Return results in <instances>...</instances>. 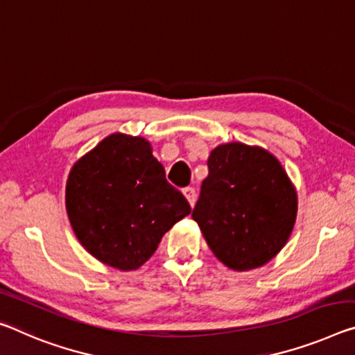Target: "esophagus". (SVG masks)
Returning a JSON list of instances; mask_svg holds the SVG:
<instances>
[{
	"label": "esophagus",
	"instance_id": "34e87169",
	"mask_svg": "<svg viewBox=\"0 0 355 355\" xmlns=\"http://www.w3.org/2000/svg\"><path fill=\"white\" fill-rule=\"evenodd\" d=\"M183 194H184V198L188 199L191 207H194L196 199H198V194H196V189H194L193 187H187V188L183 189Z\"/></svg>",
	"mask_w": 355,
	"mask_h": 355
}]
</instances>
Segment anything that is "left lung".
Returning <instances> with one entry per match:
<instances>
[{"instance_id": "left-lung-1", "label": "left lung", "mask_w": 355, "mask_h": 355, "mask_svg": "<svg viewBox=\"0 0 355 355\" xmlns=\"http://www.w3.org/2000/svg\"><path fill=\"white\" fill-rule=\"evenodd\" d=\"M207 164L193 219L224 266H263L294 229L297 193L288 173L267 150L241 142L219 145Z\"/></svg>"}]
</instances>
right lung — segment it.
I'll list each match as a JSON object with an SVG mask.
<instances>
[{
  "instance_id": "1",
  "label": "right lung",
  "mask_w": 355,
  "mask_h": 355,
  "mask_svg": "<svg viewBox=\"0 0 355 355\" xmlns=\"http://www.w3.org/2000/svg\"><path fill=\"white\" fill-rule=\"evenodd\" d=\"M66 211L89 254L128 272L153 256L162 235L191 207L166 180L150 142L116 132L71 168Z\"/></svg>"
}]
</instances>
